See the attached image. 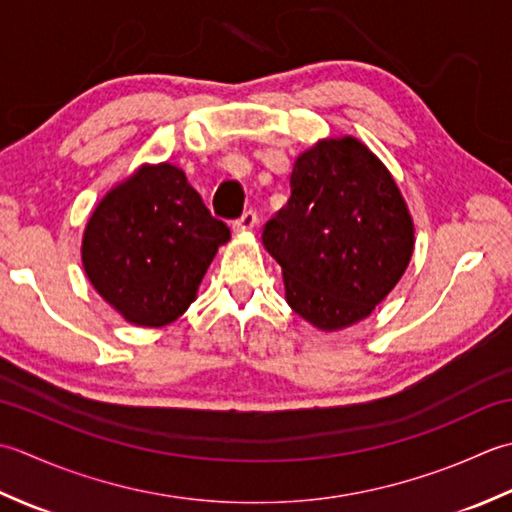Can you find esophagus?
<instances>
[{
    "label": "esophagus",
    "instance_id": "obj_1",
    "mask_svg": "<svg viewBox=\"0 0 512 512\" xmlns=\"http://www.w3.org/2000/svg\"><path fill=\"white\" fill-rule=\"evenodd\" d=\"M258 223V216L254 210H247L238 221L234 223V232H249V229H254Z\"/></svg>",
    "mask_w": 512,
    "mask_h": 512
}]
</instances>
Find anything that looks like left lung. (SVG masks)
I'll return each mask as SVG.
<instances>
[{
    "label": "left lung",
    "instance_id": "1",
    "mask_svg": "<svg viewBox=\"0 0 512 512\" xmlns=\"http://www.w3.org/2000/svg\"><path fill=\"white\" fill-rule=\"evenodd\" d=\"M287 205L263 229L283 267L285 298L322 331L367 318L413 254V218L391 172L356 137L302 152Z\"/></svg>",
    "mask_w": 512,
    "mask_h": 512
}]
</instances>
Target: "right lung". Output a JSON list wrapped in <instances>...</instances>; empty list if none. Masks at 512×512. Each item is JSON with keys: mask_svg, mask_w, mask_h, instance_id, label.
Listing matches in <instances>:
<instances>
[{"mask_svg": "<svg viewBox=\"0 0 512 512\" xmlns=\"http://www.w3.org/2000/svg\"><path fill=\"white\" fill-rule=\"evenodd\" d=\"M229 227L172 163L141 165L101 198L81 241L99 296L139 327L170 325L196 291Z\"/></svg>", "mask_w": 512, "mask_h": 512, "instance_id": "1", "label": "right lung"}]
</instances>
